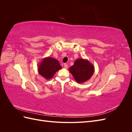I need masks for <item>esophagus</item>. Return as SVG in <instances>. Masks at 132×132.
<instances>
[{"label":"esophagus","instance_id":"34e87169","mask_svg":"<svg viewBox=\"0 0 132 132\" xmlns=\"http://www.w3.org/2000/svg\"><path fill=\"white\" fill-rule=\"evenodd\" d=\"M64 67L65 69H67L68 67V65L67 64H64Z\"/></svg>","mask_w":132,"mask_h":132}]
</instances>
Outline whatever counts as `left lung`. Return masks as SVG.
Returning <instances> with one entry per match:
<instances>
[{
  "label": "left lung",
  "mask_w": 132,
  "mask_h": 132,
  "mask_svg": "<svg viewBox=\"0 0 132 132\" xmlns=\"http://www.w3.org/2000/svg\"><path fill=\"white\" fill-rule=\"evenodd\" d=\"M75 81L78 83L85 82L93 76L95 67L87 59L78 58L75 61L74 65L69 69Z\"/></svg>",
  "instance_id": "8db88e82"
}]
</instances>
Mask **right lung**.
Masks as SVG:
<instances>
[{
	"label": "right lung",
	"instance_id": "add662e5",
	"mask_svg": "<svg viewBox=\"0 0 132 132\" xmlns=\"http://www.w3.org/2000/svg\"><path fill=\"white\" fill-rule=\"evenodd\" d=\"M62 69L59 61L50 57L44 58L38 64V72L43 78L50 80L57 71Z\"/></svg>",
	"mask_w": 132,
	"mask_h": 132
}]
</instances>
